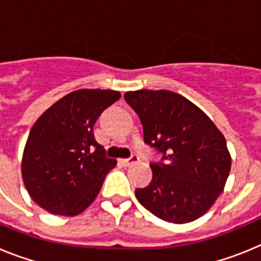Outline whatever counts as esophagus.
<instances>
[{
    "instance_id": "esophagus-1",
    "label": "esophagus",
    "mask_w": 261,
    "mask_h": 261,
    "mask_svg": "<svg viewBox=\"0 0 261 261\" xmlns=\"http://www.w3.org/2000/svg\"><path fill=\"white\" fill-rule=\"evenodd\" d=\"M138 161V156L136 155V154H133V155H130L129 158H125V159H120V163L123 166H130L133 165V163H136Z\"/></svg>"
}]
</instances>
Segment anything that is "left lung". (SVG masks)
I'll use <instances>...</instances> for the list:
<instances>
[{
	"instance_id": "8db88e82",
	"label": "left lung",
	"mask_w": 261,
	"mask_h": 261,
	"mask_svg": "<svg viewBox=\"0 0 261 261\" xmlns=\"http://www.w3.org/2000/svg\"><path fill=\"white\" fill-rule=\"evenodd\" d=\"M144 128V141L162 153L153 180L136 190L140 204L163 221L187 223L209 211L222 193L231 158L206 115L180 94L137 90L124 95Z\"/></svg>"
}]
</instances>
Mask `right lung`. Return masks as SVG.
<instances>
[{
  "label": "right lung",
  "mask_w": 261,
  "mask_h": 261,
  "mask_svg": "<svg viewBox=\"0 0 261 261\" xmlns=\"http://www.w3.org/2000/svg\"><path fill=\"white\" fill-rule=\"evenodd\" d=\"M119 99L114 90H77L36 120L23 151L22 176L40 208L77 216L95 200L116 159L96 142L94 124Z\"/></svg>",
  "instance_id": "right-lung-1"
}]
</instances>
